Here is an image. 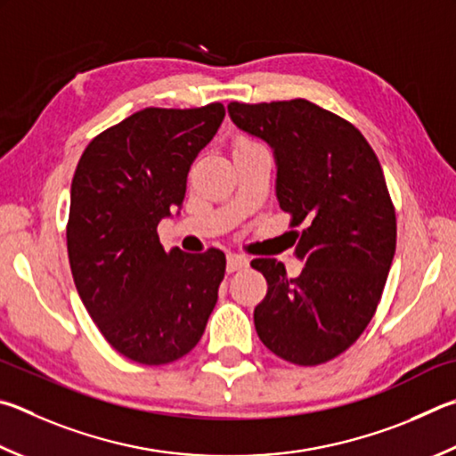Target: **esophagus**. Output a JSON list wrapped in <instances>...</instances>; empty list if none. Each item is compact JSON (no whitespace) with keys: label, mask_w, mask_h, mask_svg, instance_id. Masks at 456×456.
Returning a JSON list of instances; mask_svg holds the SVG:
<instances>
[{"label":"esophagus","mask_w":456,"mask_h":456,"mask_svg":"<svg viewBox=\"0 0 456 456\" xmlns=\"http://www.w3.org/2000/svg\"><path fill=\"white\" fill-rule=\"evenodd\" d=\"M247 263H249V259H247L245 255L229 253L227 255V273H235L239 269H243V267H247Z\"/></svg>","instance_id":"obj_1"}]
</instances>
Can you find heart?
Masks as SVG:
<instances>
[{
  "mask_svg": "<svg viewBox=\"0 0 456 456\" xmlns=\"http://www.w3.org/2000/svg\"><path fill=\"white\" fill-rule=\"evenodd\" d=\"M243 143H251V142H239V145H243Z\"/></svg>",
  "mask_w": 456,
  "mask_h": 456,
  "instance_id": "heart-1",
  "label": "heart"
}]
</instances>
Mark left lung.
Masks as SVG:
<instances>
[{
	"mask_svg": "<svg viewBox=\"0 0 456 456\" xmlns=\"http://www.w3.org/2000/svg\"><path fill=\"white\" fill-rule=\"evenodd\" d=\"M243 134L275 157L279 207L305 225L289 279L283 263L255 259L267 279L256 335L277 357L321 365L349 349L377 311L396 247V219L380 163L349 121L307 99L229 103Z\"/></svg>",
	"mask_w": 456,
	"mask_h": 456,
	"instance_id": "1",
	"label": "left lung"
}]
</instances>
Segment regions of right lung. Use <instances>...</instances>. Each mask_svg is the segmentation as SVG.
Returning <instances> with one entry per match:
<instances>
[{"label": "right lung", "mask_w": 456, "mask_h": 456, "mask_svg": "<svg viewBox=\"0 0 456 456\" xmlns=\"http://www.w3.org/2000/svg\"><path fill=\"white\" fill-rule=\"evenodd\" d=\"M225 107H147L103 131L71 181L68 253L89 317L115 351L165 365L200 343L225 275L219 249H163L161 219L183 207L187 173Z\"/></svg>", "instance_id": "right-lung-1"}]
</instances>
